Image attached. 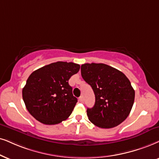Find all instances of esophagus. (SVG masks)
Segmentation results:
<instances>
[{
  "label": "esophagus",
  "mask_w": 159,
  "mask_h": 159,
  "mask_svg": "<svg viewBox=\"0 0 159 159\" xmlns=\"http://www.w3.org/2000/svg\"><path fill=\"white\" fill-rule=\"evenodd\" d=\"M78 100H79L80 103H84V98L81 96V97H80L79 98H78Z\"/></svg>",
  "instance_id": "34e87169"
}]
</instances>
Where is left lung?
Here are the masks:
<instances>
[{
  "label": "left lung",
  "instance_id": "left-lung-1",
  "mask_svg": "<svg viewBox=\"0 0 159 159\" xmlns=\"http://www.w3.org/2000/svg\"><path fill=\"white\" fill-rule=\"evenodd\" d=\"M82 78L92 86L95 103L87 108L89 121L101 128H111L122 123L131 111L135 92L121 71L105 64L81 65Z\"/></svg>",
  "mask_w": 159,
  "mask_h": 159
}]
</instances>
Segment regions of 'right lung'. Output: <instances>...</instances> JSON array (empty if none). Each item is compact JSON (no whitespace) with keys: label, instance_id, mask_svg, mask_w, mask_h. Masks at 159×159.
Masks as SVG:
<instances>
[{"label":"right lung","instance_id":"right-lung-1","mask_svg":"<svg viewBox=\"0 0 159 159\" xmlns=\"http://www.w3.org/2000/svg\"><path fill=\"white\" fill-rule=\"evenodd\" d=\"M79 70L78 64L57 61L34 71L22 92L29 113L45 125L67 120L78 102L68 81Z\"/></svg>","mask_w":159,"mask_h":159}]
</instances>
